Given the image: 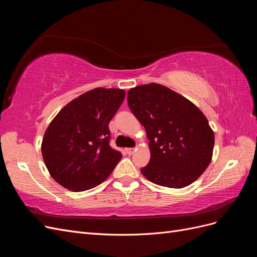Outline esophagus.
I'll use <instances>...</instances> for the list:
<instances>
[{
	"label": "esophagus",
	"instance_id": "34e87169",
	"mask_svg": "<svg viewBox=\"0 0 257 257\" xmlns=\"http://www.w3.org/2000/svg\"><path fill=\"white\" fill-rule=\"evenodd\" d=\"M134 152H135L134 148H127V149H126V153H127V154H133Z\"/></svg>",
	"mask_w": 257,
	"mask_h": 257
}]
</instances>
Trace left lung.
Here are the masks:
<instances>
[{"label": "left lung", "instance_id": "8db88e82", "mask_svg": "<svg viewBox=\"0 0 257 257\" xmlns=\"http://www.w3.org/2000/svg\"><path fill=\"white\" fill-rule=\"evenodd\" d=\"M127 104L145 126L151 158L142 174L167 188L198 179L212 159L214 133L205 114L188 98L159 83L132 88Z\"/></svg>", "mask_w": 257, "mask_h": 257}]
</instances>
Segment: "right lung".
Wrapping results in <instances>:
<instances>
[{
	"label": "right lung",
	"instance_id": "right-lung-1",
	"mask_svg": "<svg viewBox=\"0 0 257 257\" xmlns=\"http://www.w3.org/2000/svg\"><path fill=\"white\" fill-rule=\"evenodd\" d=\"M125 91L96 88L64 106L50 122L42 143L49 174L69 191L95 188L111 174L122 154L109 146L108 124Z\"/></svg>",
	"mask_w": 257,
	"mask_h": 257
}]
</instances>
